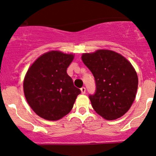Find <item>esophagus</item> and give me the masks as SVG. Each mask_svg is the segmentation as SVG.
<instances>
[{"mask_svg":"<svg viewBox=\"0 0 156 156\" xmlns=\"http://www.w3.org/2000/svg\"><path fill=\"white\" fill-rule=\"evenodd\" d=\"M81 92H82V94H85V91H86V89H85V87H81Z\"/></svg>","mask_w":156,"mask_h":156,"instance_id":"34e87169","label":"esophagus"}]
</instances>
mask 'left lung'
<instances>
[{
  "label": "left lung",
  "mask_w": 156,
  "mask_h": 156,
  "mask_svg": "<svg viewBox=\"0 0 156 156\" xmlns=\"http://www.w3.org/2000/svg\"><path fill=\"white\" fill-rule=\"evenodd\" d=\"M92 72L96 92L89 95L94 110L106 120H115L132 105L138 87V76L130 62L112 50L100 49L82 56Z\"/></svg>",
  "instance_id": "1"
}]
</instances>
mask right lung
I'll use <instances>...</instances> for the list:
<instances>
[{"label": "right lung", "instance_id": "add662e5", "mask_svg": "<svg viewBox=\"0 0 156 156\" xmlns=\"http://www.w3.org/2000/svg\"><path fill=\"white\" fill-rule=\"evenodd\" d=\"M73 55L51 51L40 56L30 67L23 82L24 93L36 114L58 120L69 114L81 90L66 72Z\"/></svg>", "mask_w": 156, "mask_h": 156}]
</instances>
